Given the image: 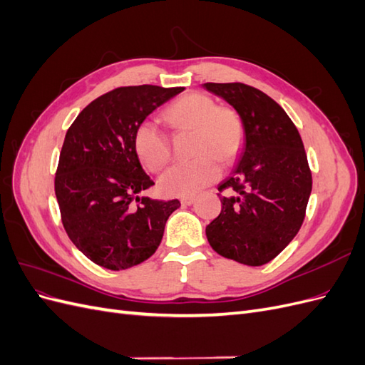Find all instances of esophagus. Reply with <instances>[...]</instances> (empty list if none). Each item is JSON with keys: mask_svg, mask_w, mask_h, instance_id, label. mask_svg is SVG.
Masks as SVG:
<instances>
[{"mask_svg": "<svg viewBox=\"0 0 365 365\" xmlns=\"http://www.w3.org/2000/svg\"><path fill=\"white\" fill-rule=\"evenodd\" d=\"M195 201L196 200H195L193 196H184V197H181V204H184V205H192Z\"/></svg>", "mask_w": 365, "mask_h": 365, "instance_id": "34e87169", "label": "esophagus"}]
</instances>
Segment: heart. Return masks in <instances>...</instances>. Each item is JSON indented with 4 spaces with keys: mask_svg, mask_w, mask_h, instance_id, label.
<instances>
[{
    "mask_svg": "<svg viewBox=\"0 0 365 365\" xmlns=\"http://www.w3.org/2000/svg\"><path fill=\"white\" fill-rule=\"evenodd\" d=\"M173 130H193V155L189 163H178L158 180L165 196H190L215 182L225 165L233 164L245 143L244 121L233 108L216 106L212 97L193 93L168 106L163 114ZM134 150L140 163L150 172L161 170L170 160V141L157 123L145 120L134 134Z\"/></svg>",
    "mask_w": 365,
    "mask_h": 365,
    "instance_id": "1",
    "label": "heart"
}]
</instances>
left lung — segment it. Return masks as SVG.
I'll use <instances>...</instances> for the list:
<instances>
[{
    "label": "left lung",
    "mask_w": 365,
    "mask_h": 365,
    "mask_svg": "<svg viewBox=\"0 0 365 365\" xmlns=\"http://www.w3.org/2000/svg\"><path fill=\"white\" fill-rule=\"evenodd\" d=\"M244 121L245 143L236 169L219 184L222 210L205 228L222 257L248 267L271 262L300 230L312 173L300 134L284 109L245 83H204Z\"/></svg>",
    "instance_id": "1"
}]
</instances>
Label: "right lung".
<instances>
[{"label":"right lung","instance_id":"obj_1","mask_svg":"<svg viewBox=\"0 0 365 365\" xmlns=\"http://www.w3.org/2000/svg\"><path fill=\"white\" fill-rule=\"evenodd\" d=\"M181 91L182 86L115 88L88 105L67 130L54 192L68 237L98 267L120 271L148 260L181 205L138 196L155 182L134 150L137 126Z\"/></svg>","mask_w":365,"mask_h":365}]
</instances>
